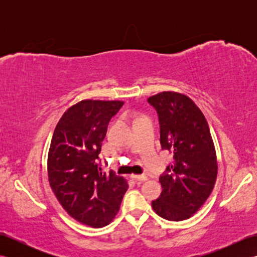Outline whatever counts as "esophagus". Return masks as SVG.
Returning a JSON list of instances; mask_svg holds the SVG:
<instances>
[{"instance_id":"1","label":"esophagus","mask_w":257,"mask_h":257,"mask_svg":"<svg viewBox=\"0 0 257 257\" xmlns=\"http://www.w3.org/2000/svg\"><path fill=\"white\" fill-rule=\"evenodd\" d=\"M130 177H132V179L135 180V181H146V180L148 179L145 174H132Z\"/></svg>"}]
</instances>
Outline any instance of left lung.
<instances>
[{"mask_svg": "<svg viewBox=\"0 0 257 257\" xmlns=\"http://www.w3.org/2000/svg\"><path fill=\"white\" fill-rule=\"evenodd\" d=\"M160 122L162 150L173 154V163L159 178L162 192L152 209L169 221L192 216L209 198L217 176L216 152L204 114L193 100L176 91L148 98Z\"/></svg>", "mask_w": 257, "mask_h": 257, "instance_id": "obj_1", "label": "left lung"}]
</instances>
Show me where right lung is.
<instances>
[{
    "label": "right lung",
    "instance_id": "obj_1",
    "mask_svg": "<svg viewBox=\"0 0 257 257\" xmlns=\"http://www.w3.org/2000/svg\"><path fill=\"white\" fill-rule=\"evenodd\" d=\"M120 100L86 99L64 112L54 130L47 157L48 181L68 214L85 225L103 227L119 211L127 180L98 163L110 119Z\"/></svg>",
    "mask_w": 257,
    "mask_h": 257
}]
</instances>
